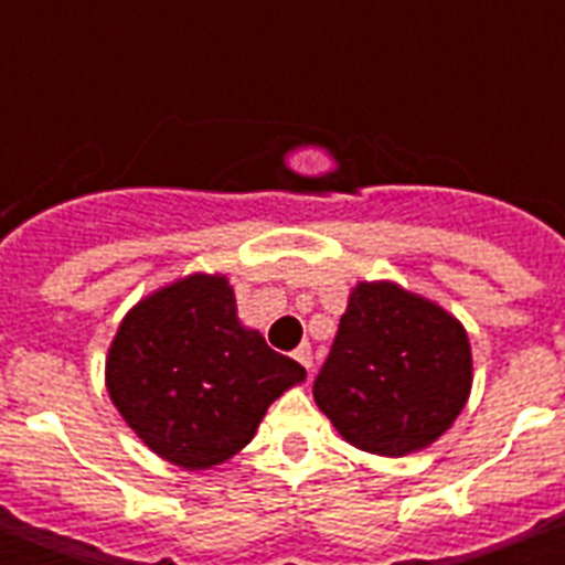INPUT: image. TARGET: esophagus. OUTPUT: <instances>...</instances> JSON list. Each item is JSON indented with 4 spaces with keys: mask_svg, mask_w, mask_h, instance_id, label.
Segmentation results:
<instances>
[{
    "mask_svg": "<svg viewBox=\"0 0 565 565\" xmlns=\"http://www.w3.org/2000/svg\"><path fill=\"white\" fill-rule=\"evenodd\" d=\"M294 359H297L299 364H302V367H306L308 373H311V367H313V356H311V344H299L297 351H294Z\"/></svg>",
    "mask_w": 565,
    "mask_h": 565,
    "instance_id": "esophagus-1",
    "label": "esophagus"
}]
</instances>
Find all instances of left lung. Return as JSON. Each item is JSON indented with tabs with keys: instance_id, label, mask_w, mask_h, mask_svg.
<instances>
[{
	"instance_id": "obj_1",
	"label": "left lung",
	"mask_w": 565,
	"mask_h": 565,
	"mask_svg": "<svg viewBox=\"0 0 565 565\" xmlns=\"http://www.w3.org/2000/svg\"><path fill=\"white\" fill-rule=\"evenodd\" d=\"M472 387L463 326L396 282H359L317 382V407L339 436L398 458L450 430Z\"/></svg>"
}]
</instances>
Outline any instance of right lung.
Masks as SVG:
<instances>
[{
    "label": "right lung",
    "instance_id": "obj_1",
    "mask_svg": "<svg viewBox=\"0 0 565 565\" xmlns=\"http://www.w3.org/2000/svg\"><path fill=\"white\" fill-rule=\"evenodd\" d=\"M306 367L237 319L223 274H189L143 297L107 353V391L154 456L209 469L237 456Z\"/></svg>",
    "mask_w": 565,
    "mask_h": 565
}]
</instances>
